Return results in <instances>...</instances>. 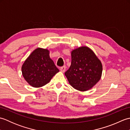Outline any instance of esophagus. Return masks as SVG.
<instances>
[{"label":"esophagus","instance_id":"1","mask_svg":"<svg viewBox=\"0 0 130 130\" xmlns=\"http://www.w3.org/2000/svg\"><path fill=\"white\" fill-rule=\"evenodd\" d=\"M66 70V67L64 65V66H62V67H61L60 68V70L62 71V72H65V71Z\"/></svg>","mask_w":130,"mask_h":130}]
</instances>
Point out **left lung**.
I'll list each match as a JSON object with an SVG mask.
<instances>
[{
  "mask_svg": "<svg viewBox=\"0 0 130 130\" xmlns=\"http://www.w3.org/2000/svg\"><path fill=\"white\" fill-rule=\"evenodd\" d=\"M102 73V63L93 51L81 47L71 52V65L65 75L73 88L86 91L97 83Z\"/></svg>",
  "mask_w": 130,
  "mask_h": 130,
  "instance_id": "left-lung-1",
  "label": "left lung"
}]
</instances>
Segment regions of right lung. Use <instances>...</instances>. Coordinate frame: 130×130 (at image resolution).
Masks as SVG:
<instances>
[{
    "instance_id": "obj_1",
    "label": "right lung",
    "mask_w": 130,
    "mask_h": 130,
    "mask_svg": "<svg viewBox=\"0 0 130 130\" xmlns=\"http://www.w3.org/2000/svg\"><path fill=\"white\" fill-rule=\"evenodd\" d=\"M22 71L26 80L36 88L47 84L59 70L50 58L48 50L38 48L24 61Z\"/></svg>"
}]
</instances>
